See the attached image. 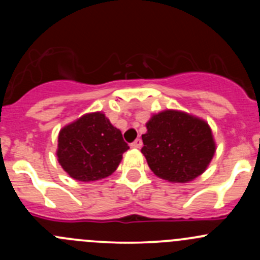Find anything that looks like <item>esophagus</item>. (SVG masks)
Masks as SVG:
<instances>
[{
  "instance_id": "obj_1",
  "label": "esophagus",
  "mask_w": 260,
  "mask_h": 260,
  "mask_svg": "<svg viewBox=\"0 0 260 260\" xmlns=\"http://www.w3.org/2000/svg\"><path fill=\"white\" fill-rule=\"evenodd\" d=\"M131 147H132V148H141V147H142V140L137 138V140L131 145Z\"/></svg>"
}]
</instances>
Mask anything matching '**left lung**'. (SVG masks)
Segmentation results:
<instances>
[{"instance_id": "obj_1", "label": "left lung", "mask_w": 260, "mask_h": 260, "mask_svg": "<svg viewBox=\"0 0 260 260\" xmlns=\"http://www.w3.org/2000/svg\"><path fill=\"white\" fill-rule=\"evenodd\" d=\"M146 127L141 152L157 177L186 183L205 172L216 151L208 122L167 109L152 115Z\"/></svg>"}]
</instances>
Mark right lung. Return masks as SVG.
Returning <instances> with one entry per match:
<instances>
[{"label": "right lung", "mask_w": 260, "mask_h": 260, "mask_svg": "<svg viewBox=\"0 0 260 260\" xmlns=\"http://www.w3.org/2000/svg\"><path fill=\"white\" fill-rule=\"evenodd\" d=\"M129 148L103 112L81 115L62 127L57 137L60 166L74 180L98 181L111 176Z\"/></svg>", "instance_id": "add662e5"}]
</instances>
